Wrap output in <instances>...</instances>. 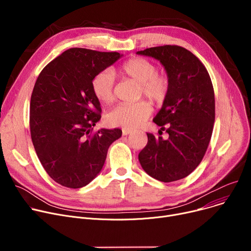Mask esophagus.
<instances>
[{
	"label": "esophagus",
	"instance_id": "1",
	"mask_svg": "<svg viewBox=\"0 0 251 251\" xmlns=\"http://www.w3.org/2000/svg\"><path fill=\"white\" fill-rule=\"evenodd\" d=\"M132 130L130 129V128H123V135L124 136H126V135H129L130 134V132H131Z\"/></svg>",
	"mask_w": 251,
	"mask_h": 251
}]
</instances>
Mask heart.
Segmentation results:
<instances>
[{"label": "heart", "instance_id": "heart-1", "mask_svg": "<svg viewBox=\"0 0 251 251\" xmlns=\"http://www.w3.org/2000/svg\"><path fill=\"white\" fill-rule=\"evenodd\" d=\"M119 73L123 78L140 84V96H146L157 104L163 102L169 93V78L165 74L158 73L157 66L147 58H129L121 66ZM91 86L93 94L100 102L110 104L114 101V77L110 71L98 73ZM151 113V104L143 100L134 104L117 105L107 113L106 121L110 126L134 128L142 125Z\"/></svg>", "mask_w": 251, "mask_h": 251}]
</instances>
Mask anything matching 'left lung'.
Wrapping results in <instances>:
<instances>
[{
  "mask_svg": "<svg viewBox=\"0 0 251 251\" xmlns=\"http://www.w3.org/2000/svg\"><path fill=\"white\" fill-rule=\"evenodd\" d=\"M137 54L158 60L170 81L169 93L153 120L169 137L164 140L148 132L139 161L157 180L182 179L199 166L212 137L215 94L210 75L193 52L178 46L150 48Z\"/></svg>",
  "mask_w": 251,
  "mask_h": 251,
  "instance_id": "left-lung-1",
  "label": "left lung"
}]
</instances>
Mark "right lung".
<instances>
[{
	"label": "right lung",
	"mask_w": 251,
	"mask_h": 251,
	"mask_svg": "<svg viewBox=\"0 0 251 251\" xmlns=\"http://www.w3.org/2000/svg\"><path fill=\"white\" fill-rule=\"evenodd\" d=\"M122 54L74 48L40 72L30 100V135L44 170L66 187L80 188L101 171L109 146L121 128L93 126L101 119L100 102L92 91L98 73Z\"/></svg>",
	"instance_id": "add662e5"
}]
</instances>
